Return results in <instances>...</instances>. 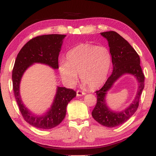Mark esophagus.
<instances>
[{"label": "esophagus", "instance_id": "esophagus-1", "mask_svg": "<svg viewBox=\"0 0 156 156\" xmlns=\"http://www.w3.org/2000/svg\"><path fill=\"white\" fill-rule=\"evenodd\" d=\"M76 94H77L78 96H83V95L85 94V93L83 91H81L80 90H78L77 91H76Z\"/></svg>", "mask_w": 156, "mask_h": 156}]
</instances>
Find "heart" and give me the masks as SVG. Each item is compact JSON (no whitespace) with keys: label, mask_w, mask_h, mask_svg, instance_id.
I'll list each match as a JSON object with an SVG mask.
<instances>
[{"label":"heart","mask_w":156,"mask_h":156,"mask_svg":"<svg viewBox=\"0 0 156 156\" xmlns=\"http://www.w3.org/2000/svg\"><path fill=\"white\" fill-rule=\"evenodd\" d=\"M112 64V57L109 49L83 43L67 52V61L60 62L58 70L69 85L76 83L78 73H80L82 83L90 89H96L105 83Z\"/></svg>","instance_id":"heart-1"}]
</instances>
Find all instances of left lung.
<instances>
[{
	"instance_id": "left-lung-1",
	"label": "left lung",
	"mask_w": 156,
	"mask_h": 156,
	"mask_svg": "<svg viewBox=\"0 0 156 156\" xmlns=\"http://www.w3.org/2000/svg\"><path fill=\"white\" fill-rule=\"evenodd\" d=\"M107 38L112 57L113 72L103 87L96 91L97 103L91 115L100 125L107 127H115L125 123L133 115L139 106L140 98L144 87V75L142 73L140 56L136 50L122 38L113 31L100 33ZM125 73L135 76L139 83V88L135 99L125 110L115 112L106 105V94L115 82Z\"/></svg>"
}]
</instances>
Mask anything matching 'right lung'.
Segmentation results:
<instances>
[{
  "label": "right lung",
  "instance_id": "right-lung-1",
  "mask_svg": "<svg viewBox=\"0 0 156 156\" xmlns=\"http://www.w3.org/2000/svg\"><path fill=\"white\" fill-rule=\"evenodd\" d=\"M62 34H48L35 37L22 47L15 60L12 71L13 90L19 110L26 122L38 129H50L62 122L69 102L76 96L73 89L58 87L51 108L43 115H35L23 105L20 96V83L23 73L34 63H42L54 69H58V56Z\"/></svg>",
  "mask_w": 156,
  "mask_h": 156
}]
</instances>
